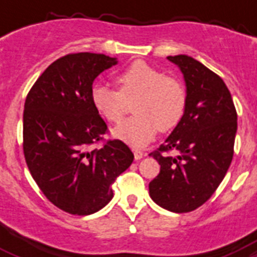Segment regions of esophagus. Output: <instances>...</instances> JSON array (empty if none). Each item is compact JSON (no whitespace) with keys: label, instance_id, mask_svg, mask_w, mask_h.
Listing matches in <instances>:
<instances>
[{"label":"esophagus","instance_id":"obj_1","mask_svg":"<svg viewBox=\"0 0 257 257\" xmlns=\"http://www.w3.org/2000/svg\"><path fill=\"white\" fill-rule=\"evenodd\" d=\"M133 153H135V159H136V160H141V159L145 156V153L141 152L140 149H133Z\"/></svg>","mask_w":257,"mask_h":257}]
</instances>
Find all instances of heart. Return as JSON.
Instances as JSON below:
<instances>
[{
    "label": "heart",
    "mask_w": 257,
    "mask_h": 257,
    "mask_svg": "<svg viewBox=\"0 0 257 257\" xmlns=\"http://www.w3.org/2000/svg\"><path fill=\"white\" fill-rule=\"evenodd\" d=\"M117 82L120 90L96 82L90 97L97 112L110 122H118L122 118L125 98L137 97L133 105L136 114L112 131L118 140L136 148L144 147L155 137L157 129L171 131L183 118L187 106L184 85L148 62L141 60L132 62L117 76Z\"/></svg>",
    "instance_id": "1"
}]
</instances>
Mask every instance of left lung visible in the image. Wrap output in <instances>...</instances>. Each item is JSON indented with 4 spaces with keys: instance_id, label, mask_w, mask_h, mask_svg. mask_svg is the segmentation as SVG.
<instances>
[{
    "instance_id": "left-lung-1",
    "label": "left lung",
    "mask_w": 257,
    "mask_h": 257,
    "mask_svg": "<svg viewBox=\"0 0 257 257\" xmlns=\"http://www.w3.org/2000/svg\"><path fill=\"white\" fill-rule=\"evenodd\" d=\"M167 58L183 73L187 106L165 144L149 155L160 164L149 196L164 209L185 213L203 205L223 181L233 157L237 114L217 74L185 54ZM168 150L178 156L165 155Z\"/></svg>"
}]
</instances>
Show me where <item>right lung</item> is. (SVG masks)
Wrapping results in <instances>:
<instances>
[{"mask_svg": "<svg viewBox=\"0 0 257 257\" xmlns=\"http://www.w3.org/2000/svg\"><path fill=\"white\" fill-rule=\"evenodd\" d=\"M97 53H74L50 64L28 93L24 155L34 181L49 201L72 215L100 211L112 200V184L133 163L120 140L100 149L106 124L93 106V81L117 64Z\"/></svg>", "mask_w": 257, "mask_h": 257, "instance_id": "right-lung-1", "label": "right lung"}]
</instances>
